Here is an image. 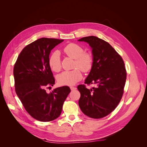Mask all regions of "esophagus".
<instances>
[{"instance_id":"1","label":"esophagus","mask_w":147,"mask_h":147,"mask_svg":"<svg viewBox=\"0 0 147 147\" xmlns=\"http://www.w3.org/2000/svg\"><path fill=\"white\" fill-rule=\"evenodd\" d=\"M70 90H72V91H74L75 90H77V88L76 87H74V86H70Z\"/></svg>"}]
</instances>
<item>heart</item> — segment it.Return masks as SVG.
Instances as JSON below:
<instances>
[{
  "mask_svg": "<svg viewBox=\"0 0 147 147\" xmlns=\"http://www.w3.org/2000/svg\"><path fill=\"white\" fill-rule=\"evenodd\" d=\"M65 54L75 59L74 67L75 69L64 71L57 77V80L61 85H74L82 78L81 69L84 73L91 70L93 65V57L90 53L84 52V49L77 43H71L63 49ZM49 65L53 71L59 72L61 69L60 53L58 51L53 52L49 57Z\"/></svg>",
  "mask_w": 147,
  "mask_h": 147,
  "instance_id": "b5f03b06",
  "label": "heart"
}]
</instances>
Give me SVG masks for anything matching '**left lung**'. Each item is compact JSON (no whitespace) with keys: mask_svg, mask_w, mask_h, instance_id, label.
Instances as JSON below:
<instances>
[{"mask_svg":"<svg viewBox=\"0 0 147 147\" xmlns=\"http://www.w3.org/2000/svg\"><path fill=\"white\" fill-rule=\"evenodd\" d=\"M78 41L89 43L92 48L93 65L84 83L96 87L89 90L85 84L77 86L80 92L79 107L86 116L99 119L107 116L121 100L126 80V70L121 56L110 44L95 36Z\"/></svg>","mask_w":147,"mask_h":147,"instance_id":"1","label":"left lung"}]
</instances>
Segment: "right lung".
I'll use <instances>...</instances> for the list:
<instances>
[{
	"label": "right lung",
	"mask_w": 147,
	"mask_h": 147,
	"mask_svg": "<svg viewBox=\"0 0 147 147\" xmlns=\"http://www.w3.org/2000/svg\"><path fill=\"white\" fill-rule=\"evenodd\" d=\"M64 40L42 38L25 47L13 69L15 91L25 110L40 121H51L59 117L70 92L69 86L47 93L55 80L48 60L51 50Z\"/></svg>",
	"instance_id": "right-lung-1"
}]
</instances>
